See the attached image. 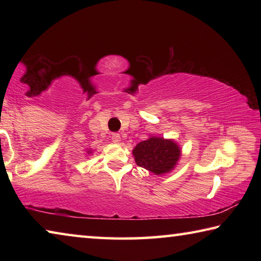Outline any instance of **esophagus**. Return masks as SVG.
Listing matches in <instances>:
<instances>
[{
  "label": "esophagus",
  "mask_w": 261,
  "mask_h": 261,
  "mask_svg": "<svg viewBox=\"0 0 261 261\" xmlns=\"http://www.w3.org/2000/svg\"><path fill=\"white\" fill-rule=\"evenodd\" d=\"M110 138H112V141H113V143L117 144L118 141L121 140V136H120V134H113V135H112V137H110Z\"/></svg>",
  "instance_id": "1"
}]
</instances>
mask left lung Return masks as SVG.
<instances>
[{"label":"left lung","instance_id":"8db88e82","mask_svg":"<svg viewBox=\"0 0 261 261\" xmlns=\"http://www.w3.org/2000/svg\"><path fill=\"white\" fill-rule=\"evenodd\" d=\"M134 155L139 167L161 175L173 169L179 159L180 151L173 140L152 137L137 145Z\"/></svg>","mask_w":261,"mask_h":261}]
</instances>
